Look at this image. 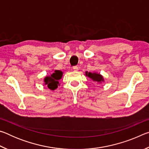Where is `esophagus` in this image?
<instances>
[{
	"mask_svg": "<svg viewBox=\"0 0 149 149\" xmlns=\"http://www.w3.org/2000/svg\"><path fill=\"white\" fill-rule=\"evenodd\" d=\"M73 69H74V71H78L79 70V68H78V66H74L73 68Z\"/></svg>",
	"mask_w": 149,
	"mask_h": 149,
	"instance_id": "obj_1",
	"label": "esophagus"
}]
</instances>
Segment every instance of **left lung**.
<instances>
[{"label":"left lung","mask_w":149,"mask_h":149,"mask_svg":"<svg viewBox=\"0 0 149 149\" xmlns=\"http://www.w3.org/2000/svg\"><path fill=\"white\" fill-rule=\"evenodd\" d=\"M85 75H86V76L89 77L90 79H91L93 81L97 83V84H101L102 82L104 81L102 75H100V74H97L96 72L91 73L86 72H85Z\"/></svg>","instance_id":"1"}]
</instances>
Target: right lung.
<instances>
[{"mask_svg":"<svg viewBox=\"0 0 149 149\" xmlns=\"http://www.w3.org/2000/svg\"><path fill=\"white\" fill-rule=\"evenodd\" d=\"M63 72L60 70H54L51 75H48L44 78L45 85H47L49 89L54 91L59 85V80L62 77Z\"/></svg>","mask_w":149,"mask_h":149,"instance_id":"add662e5","label":"right lung"}]
</instances>
